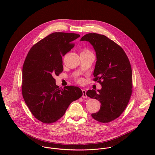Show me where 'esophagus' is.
<instances>
[{"mask_svg":"<svg viewBox=\"0 0 155 155\" xmlns=\"http://www.w3.org/2000/svg\"><path fill=\"white\" fill-rule=\"evenodd\" d=\"M82 97L83 98H87V91L85 89H82Z\"/></svg>","mask_w":155,"mask_h":155,"instance_id":"esophagus-1","label":"esophagus"}]
</instances>
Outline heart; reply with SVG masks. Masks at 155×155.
I'll return each mask as SVG.
<instances>
[{
	"label": "heart",
	"mask_w": 155,
	"mask_h": 155,
	"mask_svg": "<svg viewBox=\"0 0 155 155\" xmlns=\"http://www.w3.org/2000/svg\"><path fill=\"white\" fill-rule=\"evenodd\" d=\"M88 52L89 51H83L82 52ZM78 82L79 83H82V79H78Z\"/></svg>",
	"instance_id": "heart-1"
}]
</instances>
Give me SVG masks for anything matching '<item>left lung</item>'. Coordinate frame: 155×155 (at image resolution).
I'll return each mask as SVG.
<instances>
[{"label": "left lung", "instance_id": "left-lung-1", "mask_svg": "<svg viewBox=\"0 0 155 155\" xmlns=\"http://www.w3.org/2000/svg\"><path fill=\"white\" fill-rule=\"evenodd\" d=\"M84 41L95 49L97 61L93 80L102 87L97 92H87L88 97L101 104L100 110L91 116L98 122L108 123L123 113L130 101L133 91L131 64L124 49L106 36L88 33L81 39Z\"/></svg>", "mask_w": 155, "mask_h": 155}]
</instances>
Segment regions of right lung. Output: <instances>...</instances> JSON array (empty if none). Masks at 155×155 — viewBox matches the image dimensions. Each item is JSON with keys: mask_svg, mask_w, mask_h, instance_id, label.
Listing matches in <instances>:
<instances>
[{"mask_svg": "<svg viewBox=\"0 0 155 155\" xmlns=\"http://www.w3.org/2000/svg\"><path fill=\"white\" fill-rule=\"evenodd\" d=\"M80 36L76 33L55 32L34 45L22 67V94L33 115L45 124L57 121L70 103L82 96L79 87L59 88L55 76L63 70L64 56Z\"/></svg>", "mask_w": 155, "mask_h": 155, "instance_id": "add662e5", "label": "right lung"}]
</instances>
